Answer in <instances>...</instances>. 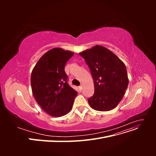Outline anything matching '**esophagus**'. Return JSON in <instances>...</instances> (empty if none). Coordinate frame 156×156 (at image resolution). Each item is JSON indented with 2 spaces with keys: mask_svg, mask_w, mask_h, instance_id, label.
<instances>
[{
  "mask_svg": "<svg viewBox=\"0 0 156 156\" xmlns=\"http://www.w3.org/2000/svg\"><path fill=\"white\" fill-rule=\"evenodd\" d=\"M79 89L80 91L82 90V89H83V84H81V85H80V86L79 87Z\"/></svg>",
  "mask_w": 156,
  "mask_h": 156,
  "instance_id": "1",
  "label": "esophagus"
}]
</instances>
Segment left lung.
<instances>
[{
  "label": "left lung",
  "instance_id": "1",
  "mask_svg": "<svg viewBox=\"0 0 156 156\" xmlns=\"http://www.w3.org/2000/svg\"><path fill=\"white\" fill-rule=\"evenodd\" d=\"M85 60L94 79V94L88 102L93 109L108 111L115 108L128 86L124 63L109 49L95 45L79 53Z\"/></svg>",
  "mask_w": 156,
  "mask_h": 156
}]
</instances>
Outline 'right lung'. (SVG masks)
Wrapping results in <instances>:
<instances>
[{
    "label": "right lung",
    "instance_id": "right-lung-1",
    "mask_svg": "<svg viewBox=\"0 0 156 156\" xmlns=\"http://www.w3.org/2000/svg\"><path fill=\"white\" fill-rule=\"evenodd\" d=\"M74 53L55 48L48 51L36 64L31 73L33 96L45 112L54 117L72 110L77 92L71 87L64 67Z\"/></svg>",
    "mask_w": 156,
    "mask_h": 156
}]
</instances>
